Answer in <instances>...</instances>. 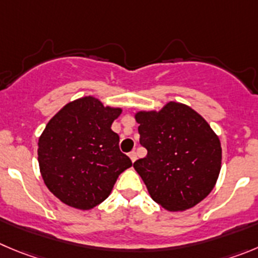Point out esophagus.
Returning <instances> with one entry per match:
<instances>
[{
	"instance_id": "1",
	"label": "esophagus",
	"mask_w": 258,
	"mask_h": 258,
	"mask_svg": "<svg viewBox=\"0 0 258 258\" xmlns=\"http://www.w3.org/2000/svg\"><path fill=\"white\" fill-rule=\"evenodd\" d=\"M128 156H130V159H131V162H132V163H135V162H136V159H137V154L135 153V151H131V153L128 154Z\"/></svg>"
}]
</instances>
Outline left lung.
<instances>
[{
    "mask_svg": "<svg viewBox=\"0 0 258 258\" xmlns=\"http://www.w3.org/2000/svg\"><path fill=\"white\" fill-rule=\"evenodd\" d=\"M140 144L148 155L134 163L151 199L169 211L194 208L216 183L221 146L192 108L170 102L160 112H139Z\"/></svg>",
    "mask_w": 258,
    "mask_h": 258,
    "instance_id": "obj_1",
    "label": "left lung"
}]
</instances>
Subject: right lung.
Listing matches in <instances>:
<instances>
[{
  "label": "right lung",
  "mask_w": 258,
  "mask_h": 258,
  "mask_svg": "<svg viewBox=\"0 0 258 258\" xmlns=\"http://www.w3.org/2000/svg\"><path fill=\"white\" fill-rule=\"evenodd\" d=\"M121 112L85 96L48 122L38 143V162L45 186L63 204L81 210L99 205L132 165L110 128Z\"/></svg>",
  "instance_id": "right-lung-1"
}]
</instances>
